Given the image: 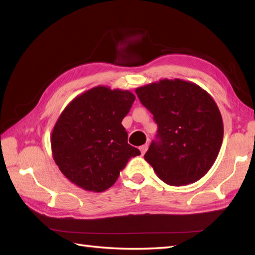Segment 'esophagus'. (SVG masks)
<instances>
[{
    "mask_svg": "<svg viewBox=\"0 0 255 255\" xmlns=\"http://www.w3.org/2000/svg\"><path fill=\"white\" fill-rule=\"evenodd\" d=\"M148 147H149V144L148 143H145V144H143V145H141V147H140L139 149H140V151H141V154L143 155L145 152H147V150H148Z\"/></svg>",
    "mask_w": 255,
    "mask_h": 255,
    "instance_id": "obj_1",
    "label": "esophagus"
}]
</instances>
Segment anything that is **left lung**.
Wrapping results in <instances>:
<instances>
[{
    "label": "left lung",
    "mask_w": 255,
    "mask_h": 255,
    "mask_svg": "<svg viewBox=\"0 0 255 255\" xmlns=\"http://www.w3.org/2000/svg\"><path fill=\"white\" fill-rule=\"evenodd\" d=\"M158 124L156 140L144 160L172 186L200 180L213 166L224 138V123L213 97L181 79L160 80L136 89Z\"/></svg>",
    "instance_id": "left-lung-1"
}]
</instances>
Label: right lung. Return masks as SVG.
<instances>
[{"label": "right lung", "mask_w": 255, "mask_h": 255, "mask_svg": "<svg viewBox=\"0 0 255 255\" xmlns=\"http://www.w3.org/2000/svg\"><path fill=\"white\" fill-rule=\"evenodd\" d=\"M136 100L130 91L99 85L69 103L52 129L51 151L70 182L101 193L140 151L127 142L122 122Z\"/></svg>", "instance_id": "obj_1"}]
</instances>
